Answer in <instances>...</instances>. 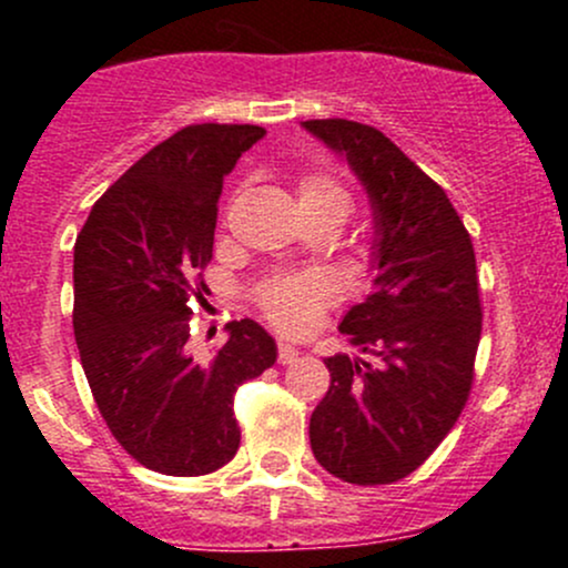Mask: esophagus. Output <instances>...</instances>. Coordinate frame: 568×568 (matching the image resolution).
I'll list each match as a JSON object with an SVG mask.
<instances>
[{
	"instance_id": "obj_1",
	"label": "esophagus",
	"mask_w": 568,
	"mask_h": 568,
	"mask_svg": "<svg viewBox=\"0 0 568 568\" xmlns=\"http://www.w3.org/2000/svg\"><path fill=\"white\" fill-rule=\"evenodd\" d=\"M277 359H280V363H283V365L296 363V359H300V348L291 346V343H285V341H280V343H277Z\"/></svg>"
}]
</instances>
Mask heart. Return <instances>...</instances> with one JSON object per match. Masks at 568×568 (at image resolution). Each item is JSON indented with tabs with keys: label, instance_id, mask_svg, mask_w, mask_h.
I'll return each instance as SVG.
<instances>
[{
	"label": "heart",
	"instance_id": "heart-1",
	"mask_svg": "<svg viewBox=\"0 0 568 568\" xmlns=\"http://www.w3.org/2000/svg\"><path fill=\"white\" fill-rule=\"evenodd\" d=\"M300 203H337L348 209V194L335 178L318 173L302 178ZM332 300L335 285L324 274H285L268 280L257 294L263 316L291 335L311 329Z\"/></svg>",
	"mask_w": 568,
	"mask_h": 568
}]
</instances>
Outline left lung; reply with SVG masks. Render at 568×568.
<instances>
[{
	"instance_id": "obj_1",
	"label": "left lung",
	"mask_w": 568,
	"mask_h": 568,
	"mask_svg": "<svg viewBox=\"0 0 568 568\" xmlns=\"http://www.w3.org/2000/svg\"><path fill=\"white\" fill-rule=\"evenodd\" d=\"M341 153L374 211V291L341 321L363 354L326 357L329 390L311 415V448L346 484L415 473L459 420L480 341L475 252L439 183L374 125L305 120Z\"/></svg>"
}]
</instances>
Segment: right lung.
<instances>
[{"label": "right lung", "mask_w": 568, "mask_h": 568, "mask_svg": "<svg viewBox=\"0 0 568 568\" xmlns=\"http://www.w3.org/2000/svg\"><path fill=\"white\" fill-rule=\"evenodd\" d=\"M266 131L200 123L159 142L90 211L73 250V335L112 437L142 467L194 478L225 467L242 432L239 385L277 359L257 321L227 324L200 359L189 296L203 302L222 181Z\"/></svg>", "instance_id": "1"}]
</instances>
